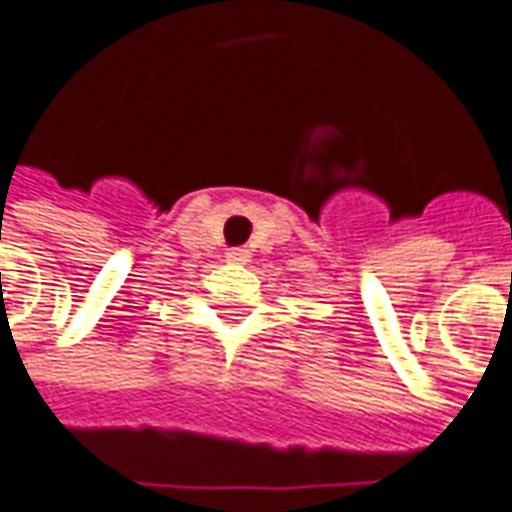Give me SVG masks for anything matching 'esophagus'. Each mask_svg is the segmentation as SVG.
Wrapping results in <instances>:
<instances>
[{
  "mask_svg": "<svg viewBox=\"0 0 512 512\" xmlns=\"http://www.w3.org/2000/svg\"><path fill=\"white\" fill-rule=\"evenodd\" d=\"M228 263H233V265H244V263H249V249H241V247H236V249H228Z\"/></svg>",
  "mask_w": 512,
  "mask_h": 512,
  "instance_id": "34e87169",
  "label": "esophagus"
}]
</instances>
